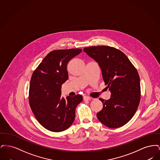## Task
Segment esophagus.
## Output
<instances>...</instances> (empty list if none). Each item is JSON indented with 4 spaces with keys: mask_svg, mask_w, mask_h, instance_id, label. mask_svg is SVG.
Returning <instances> with one entry per match:
<instances>
[{
    "mask_svg": "<svg viewBox=\"0 0 160 160\" xmlns=\"http://www.w3.org/2000/svg\"><path fill=\"white\" fill-rule=\"evenodd\" d=\"M91 99V98H90L89 97H88V96H84L83 97V99L84 101H88V100H89V99Z\"/></svg>",
    "mask_w": 160,
    "mask_h": 160,
    "instance_id": "obj_1",
    "label": "esophagus"
}]
</instances>
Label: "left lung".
Listing matches in <instances>:
<instances>
[{"instance_id":"left-lung-1","label":"left lung","mask_w":160,"mask_h":160,"mask_svg":"<svg viewBox=\"0 0 160 160\" xmlns=\"http://www.w3.org/2000/svg\"><path fill=\"white\" fill-rule=\"evenodd\" d=\"M83 51L97 61L107 88L111 92L108 100L99 98L102 109L97 116L108 128H117L129 122L140 101V83L137 69L121 50L110 46L86 47Z\"/></svg>"}]
</instances>
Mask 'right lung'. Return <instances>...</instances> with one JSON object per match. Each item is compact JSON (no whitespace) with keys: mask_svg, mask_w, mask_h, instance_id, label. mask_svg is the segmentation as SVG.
I'll return each mask as SVG.
<instances>
[{"mask_svg":"<svg viewBox=\"0 0 160 160\" xmlns=\"http://www.w3.org/2000/svg\"><path fill=\"white\" fill-rule=\"evenodd\" d=\"M82 51L81 48L53 50L32 74L29 105L38 122L50 131L68 129L74 121L76 107L83 100L81 95L61 97L62 84L68 78L67 64Z\"/></svg>","mask_w":160,"mask_h":160,"instance_id":"add662e5","label":"right lung"}]
</instances>
